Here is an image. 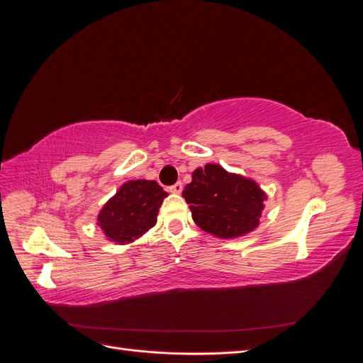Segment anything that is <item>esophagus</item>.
<instances>
[{"label": "esophagus", "mask_w": 363, "mask_h": 363, "mask_svg": "<svg viewBox=\"0 0 363 363\" xmlns=\"http://www.w3.org/2000/svg\"><path fill=\"white\" fill-rule=\"evenodd\" d=\"M183 191V184H182V182H177L175 184H172L171 188H169V192H172V194H180Z\"/></svg>", "instance_id": "34e87169"}]
</instances>
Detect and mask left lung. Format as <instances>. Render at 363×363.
<instances>
[{
  "label": "left lung",
  "mask_w": 363,
  "mask_h": 363,
  "mask_svg": "<svg viewBox=\"0 0 363 363\" xmlns=\"http://www.w3.org/2000/svg\"><path fill=\"white\" fill-rule=\"evenodd\" d=\"M192 219L216 238H239L259 225L267 194L251 179L227 172L221 164L207 163L192 172L183 191Z\"/></svg>",
  "instance_id": "obj_1"
}]
</instances>
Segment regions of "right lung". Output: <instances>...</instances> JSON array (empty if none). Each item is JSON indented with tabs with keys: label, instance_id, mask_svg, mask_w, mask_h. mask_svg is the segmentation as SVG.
Wrapping results in <instances>:
<instances>
[{
	"label": "right lung",
	"instance_id": "add662e5",
	"mask_svg": "<svg viewBox=\"0 0 363 363\" xmlns=\"http://www.w3.org/2000/svg\"><path fill=\"white\" fill-rule=\"evenodd\" d=\"M167 195L155 180L127 182L103 206L96 224L111 242H133L156 225L159 207Z\"/></svg>",
	"mask_w": 363,
	"mask_h": 363
}]
</instances>
